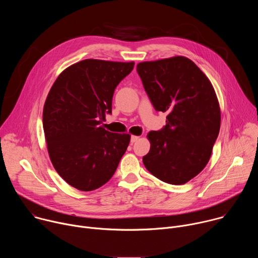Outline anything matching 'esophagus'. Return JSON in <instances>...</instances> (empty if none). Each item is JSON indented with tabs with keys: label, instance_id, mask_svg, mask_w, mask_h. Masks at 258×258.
Here are the masks:
<instances>
[{
	"label": "esophagus",
	"instance_id": "1",
	"mask_svg": "<svg viewBox=\"0 0 258 258\" xmlns=\"http://www.w3.org/2000/svg\"><path fill=\"white\" fill-rule=\"evenodd\" d=\"M139 139H140V137H138V136H132L131 142H132V143H135V142H137Z\"/></svg>",
	"mask_w": 258,
	"mask_h": 258
}]
</instances>
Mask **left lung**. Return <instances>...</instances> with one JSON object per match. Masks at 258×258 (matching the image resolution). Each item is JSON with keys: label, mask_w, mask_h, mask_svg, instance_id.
Returning <instances> with one entry per match:
<instances>
[{"label": "left lung", "mask_w": 258, "mask_h": 258, "mask_svg": "<svg viewBox=\"0 0 258 258\" xmlns=\"http://www.w3.org/2000/svg\"><path fill=\"white\" fill-rule=\"evenodd\" d=\"M137 71L166 125L147 135L145 167L160 180L183 185L208 163L220 128V108L208 78L189 58L174 56L141 62Z\"/></svg>", "instance_id": "obj_1"}]
</instances>
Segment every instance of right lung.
<instances>
[{
  "mask_svg": "<svg viewBox=\"0 0 258 258\" xmlns=\"http://www.w3.org/2000/svg\"><path fill=\"white\" fill-rule=\"evenodd\" d=\"M135 62L86 59L64 69L53 84L43 111L51 162L73 188L89 192L114 174L131 141L102 125L111 113L117 85Z\"/></svg>",
  "mask_w": 258,
  "mask_h": 258,
  "instance_id": "add662e5",
  "label": "right lung"
}]
</instances>
